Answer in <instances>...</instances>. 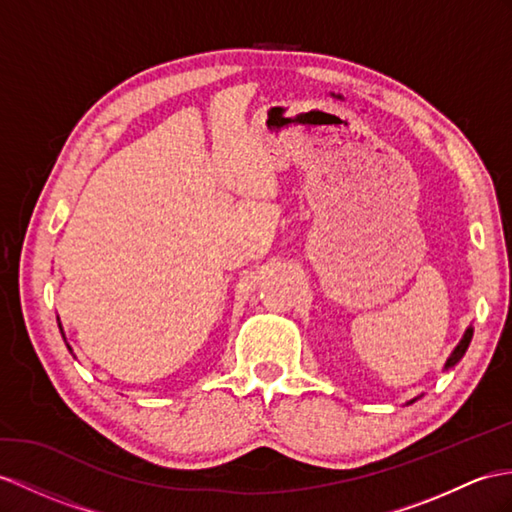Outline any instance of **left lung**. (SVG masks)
<instances>
[{
	"label": "left lung",
	"mask_w": 512,
	"mask_h": 512,
	"mask_svg": "<svg viewBox=\"0 0 512 512\" xmlns=\"http://www.w3.org/2000/svg\"><path fill=\"white\" fill-rule=\"evenodd\" d=\"M471 336H473V328L469 326L467 330H465V334H463V339H460V343L454 347V352L450 354V358L445 360V367H443V371H450V369H454L456 365H458V360L465 356V352H467V347H469V343H471ZM419 397H413V400H410L408 404H413V402H417Z\"/></svg>",
	"instance_id": "8db88e82"
}]
</instances>
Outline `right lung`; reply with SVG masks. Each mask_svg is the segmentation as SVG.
<instances>
[{
    "label": "right lung",
    "mask_w": 512,
    "mask_h": 512,
    "mask_svg": "<svg viewBox=\"0 0 512 512\" xmlns=\"http://www.w3.org/2000/svg\"><path fill=\"white\" fill-rule=\"evenodd\" d=\"M56 319H58V317H56ZM58 328H60V334H62V339H65V332H62V326H60V319H58ZM65 343H67V339H65ZM67 347H69V352L73 354V350H71V345H69V343H67Z\"/></svg>",
    "instance_id": "1"
}]
</instances>
